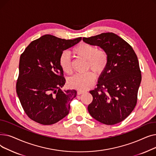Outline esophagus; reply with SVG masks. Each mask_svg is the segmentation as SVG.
Wrapping results in <instances>:
<instances>
[{
    "instance_id": "1",
    "label": "esophagus",
    "mask_w": 156,
    "mask_h": 156,
    "mask_svg": "<svg viewBox=\"0 0 156 156\" xmlns=\"http://www.w3.org/2000/svg\"><path fill=\"white\" fill-rule=\"evenodd\" d=\"M85 92V91H83V90H78L77 92V94H78V95H81V94H84Z\"/></svg>"
}]
</instances>
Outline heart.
<instances>
[{
	"label": "heart",
	"mask_w": 156,
	"mask_h": 156,
	"mask_svg": "<svg viewBox=\"0 0 156 156\" xmlns=\"http://www.w3.org/2000/svg\"><path fill=\"white\" fill-rule=\"evenodd\" d=\"M73 54L80 58L87 61L88 68L96 74L104 71L108 64V54L103 50H97L92 45L82 43L73 49ZM59 64L62 70L67 74L71 73V62L68 52H64L59 57ZM95 80V75L92 72L76 74L68 80L70 87L80 90H85L92 85Z\"/></svg>",
	"instance_id": "obj_1"
}]
</instances>
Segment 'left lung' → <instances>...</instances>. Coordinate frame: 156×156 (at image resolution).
<instances>
[{"label":"left lung","mask_w":156,"mask_h":156,"mask_svg":"<svg viewBox=\"0 0 156 156\" xmlns=\"http://www.w3.org/2000/svg\"><path fill=\"white\" fill-rule=\"evenodd\" d=\"M83 40L101 48L108 57L106 68L98 79L97 88L90 91L93 101L88 111L103 124H117L129 115L136 104L142 80L137 56L126 41L113 33L84 37Z\"/></svg>","instance_id":"8db88e82"}]
</instances>
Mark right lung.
Instances as JSON below:
<instances>
[{
    "label": "right lung",
    "mask_w": 156,
    "mask_h": 156,
    "mask_svg": "<svg viewBox=\"0 0 156 156\" xmlns=\"http://www.w3.org/2000/svg\"><path fill=\"white\" fill-rule=\"evenodd\" d=\"M81 38L65 40L45 35L33 41L20 56L16 92L22 107L32 120L50 125L69 114L75 90H62L66 80L59 64L63 51Z\"/></svg>",
    "instance_id": "1"
}]
</instances>
